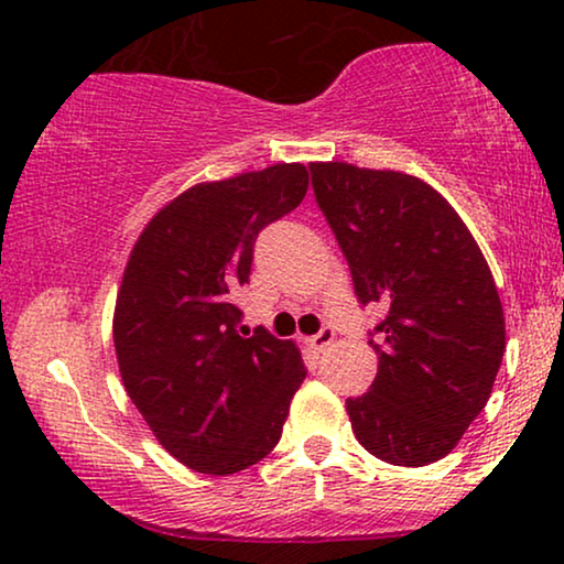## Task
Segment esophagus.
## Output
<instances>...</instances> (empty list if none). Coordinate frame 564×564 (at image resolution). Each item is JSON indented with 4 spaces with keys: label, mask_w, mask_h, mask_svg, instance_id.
<instances>
[{
    "label": "esophagus",
    "mask_w": 564,
    "mask_h": 564,
    "mask_svg": "<svg viewBox=\"0 0 564 564\" xmlns=\"http://www.w3.org/2000/svg\"><path fill=\"white\" fill-rule=\"evenodd\" d=\"M334 336H336L334 326H323V328L318 330V334L311 336V338H305V344H307V346H313L315 351H323L330 341H334Z\"/></svg>",
    "instance_id": "obj_1"
}]
</instances>
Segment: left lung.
<instances>
[{"label":"left lung","instance_id":"left-lung-1","mask_svg":"<svg viewBox=\"0 0 564 564\" xmlns=\"http://www.w3.org/2000/svg\"><path fill=\"white\" fill-rule=\"evenodd\" d=\"M311 174L359 303L384 307L369 330L372 388L346 400L354 434L390 465L442 459L488 403L506 351L488 261L454 207L411 174L344 161Z\"/></svg>","mask_w":564,"mask_h":564}]
</instances>
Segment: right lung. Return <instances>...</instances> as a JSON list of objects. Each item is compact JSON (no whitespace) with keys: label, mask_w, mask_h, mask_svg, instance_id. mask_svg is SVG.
Instances as JSON below:
<instances>
[{"label":"right lung","mask_w":564,"mask_h":564,"mask_svg":"<svg viewBox=\"0 0 564 564\" xmlns=\"http://www.w3.org/2000/svg\"><path fill=\"white\" fill-rule=\"evenodd\" d=\"M305 192L303 164L197 184L130 253L112 323L122 384L161 446L195 473L234 475L264 459L307 375L292 341L238 334L234 303L257 236Z\"/></svg>","instance_id":"add662e5"}]
</instances>
